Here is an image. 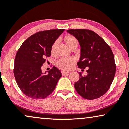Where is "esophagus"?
I'll use <instances>...</instances> for the list:
<instances>
[{
  "instance_id": "obj_1",
  "label": "esophagus",
  "mask_w": 129,
  "mask_h": 129,
  "mask_svg": "<svg viewBox=\"0 0 129 129\" xmlns=\"http://www.w3.org/2000/svg\"><path fill=\"white\" fill-rule=\"evenodd\" d=\"M61 74H62L63 76H66V75H68V74H69V73L64 72V71H62V72H61Z\"/></svg>"
}]
</instances>
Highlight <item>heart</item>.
<instances>
[{
    "mask_svg": "<svg viewBox=\"0 0 129 129\" xmlns=\"http://www.w3.org/2000/svg\"><path fill=\"white\" fill-rule=\"evenodd\" d=\"M63 41L70 49H74L77 48L78 44V41L74 35L67 34L63 37ZM57 42H54L51 47V54L52 56L56 55L57 48ZM74 63V59L72 57L69 58H61L56 61V66L59 69L64 70H69Z\"/></svg>",
    "mask_w": 129,
    "mask_h": 129,
    "instance_id": "heart-1",
    "label": "heart"
}]
</instances>
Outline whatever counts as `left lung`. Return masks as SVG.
Masks as SVG:
<instances>
[{
    "label": "left lung",
    "mask_w": 129,
    "mask_h": 129,
    "mask_svg": "<svg viewBox=\"0 0 129 129\" xmlns=\"http://www.w3.org/2000/svg\"><path fill=\"white\" fill-rule=\"evenodd\" d=\"M67 32L77 39L81 46V56L77 63L79 68H87V75L80 77L74 84L80 95L87 100L101 97L108 91L114 78L115 57L110 46L93 31L70 29Z\"/></svg>",
    "instance_id": "left-lung-1"
}]
</instances>
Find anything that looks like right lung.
<instances>
[{"label":"right lung","mask_w":129,"mask_h":129,"mask_svg":"<svg viewBox=\"0 0 129 129\" xmlns=\"http://www.w3.org/2000/svg\"><path fill=\"white\" fill-rule=\"evenodd\" d=\"M64 29L35 33L24 41L17 52L13 73L18 87L26 96L38 100L49 96L61 77L55 66L42 73L41 67L51 56V47Z\"/></svg>","instance_id":"right-lung-1"}]
</instances>
